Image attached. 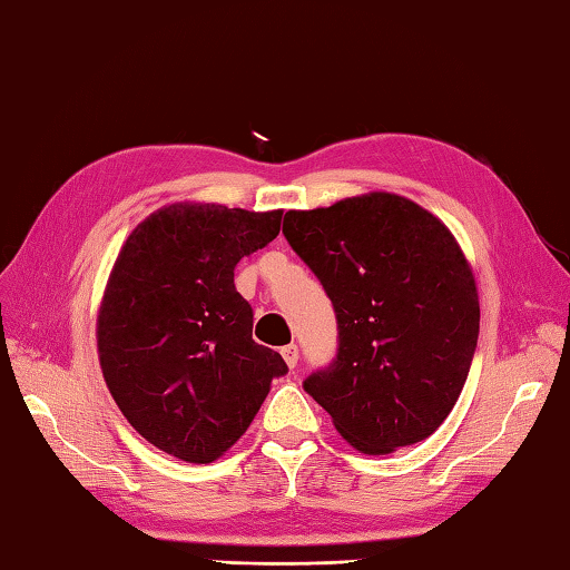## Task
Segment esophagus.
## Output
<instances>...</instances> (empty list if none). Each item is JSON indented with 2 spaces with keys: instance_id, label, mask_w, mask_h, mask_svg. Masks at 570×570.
<instances>
[{
  "instance_id": "34e87169",
  "label": "esophagus",
  "mask_w": 570,
  "mask_h": 570,
  "mask_svg": "<svg viewBox=\"0 0 570 570\" xmlns=\"http://www.w3.org/2000/svg\"><path fill=\"white\" fill-rule=\"evenodd\" d=\"M281 354H283V358H285V364H287L289 368H295V366H297V358H299V352H297V344H287V346H283V350H281Z\"/></svg>"
}]
</instances>
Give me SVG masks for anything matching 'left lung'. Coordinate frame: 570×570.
<instances>
[{"mask_svg":"<svg viewBox=\"0 0 570 570\" xmlns=\"http://www.w3.org/2000/svg\"><path fill=\"white\" fill-rule=\"evenodd\" d=\"M283 234L332 299L340 332L332 364L302 386L366 455L433 435L480 334L478 287L455 236L386 191L287 212Z\"/></svg>","mask_w":570,"mask_h":570,"instance_id":"1","label":"left lung"}]
</instances>
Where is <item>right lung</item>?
<instances>
[{"instance_id":"1","label":"right lung","mask_w":570,"mask_h":570,"mask_svg":"<svg viewBox=\"0 0 570 570\" xmlns=\"http://www.w3.org/2000/svg\"><path fill=\"white\" fill-rule=\"evenodd\" d=\"M283 212L171 204L147 216L112 265L98 356L115 403L147 443L206 464L248 431L283 356L253 342L234 285L240 258L281 234Z\"/></svg>"}]
</instances>
